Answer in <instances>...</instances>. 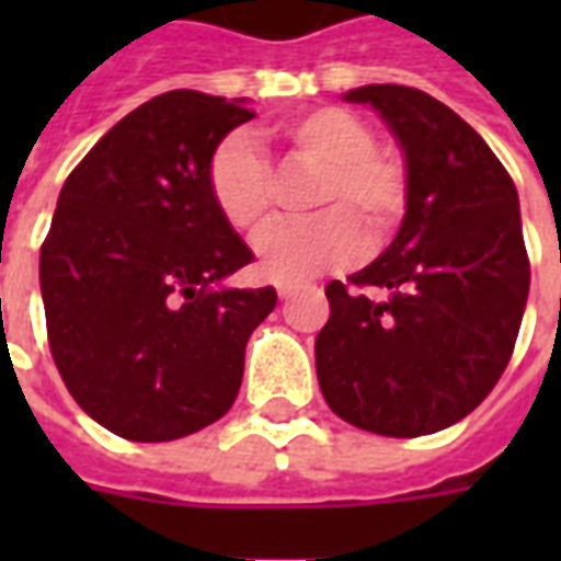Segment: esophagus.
I'll return each mask as SVG.
<instances>
[{"label":"esophagus","instance_id":"34e87169","mask_svg":"<svg viewBox=\"0 0 561 561\" xmlns=\"http://www.w3.org/2000/svg\"><path fill=\"white\" fill-rule=\"evenodd\" d=\"M276 294H279V300H288V297L294 294V285H285V282H279V285H276Z\"/></svg>","mask_w":561,"mask_h":561}]
</instances>
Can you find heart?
I'll return each instance as SVG.
<instances>
[{"instance_id": "1", "label": "heart", "mask_w": 561, "mask_h": 561, "mask_svg": "<svg viewBox=\"0 0 561 561\" xmlns=\"http://www.w3.org/2000/svg\"><path fill=\"white\" fill-rule=\"evenodd\" d=\"M282 135L297 159L318 168L309 219L270 225L257 237L261 273L273 282H304L345 267L360 252V226L369 240L393 231L405 207L400 161L376 149V135L345 107H316L291 116ZM207 188L233 231L257 233L270 216V168L245 131H231L213 149Z\"/></svg>"}]
</instances>
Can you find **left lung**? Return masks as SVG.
<instances>
[{
    "label": "left lung",
    "instance_id": "8db88e82",
    "mask_svg": "<svg viewBox=\"0 0 561 561\" xmlns=\"http://www.w3.org/2000/svg\"><path fill=\"white\" fill-rule=\"evenodd\" d=\"M342 99L369 104L400 144L405 216L393 243L348 276L352 288H324L318 385L366 433H438L486 400L517 342L529 297L517 188L486 140L433 95L369 83Z\"/></svg>",
    "mask_w": 561,
    "mask_h": 561
}]
</instances>
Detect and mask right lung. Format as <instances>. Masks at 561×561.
Instances as JSON below:
<instances>
[{"label": "right lung", "instance_id": "add662e5", "mask_svg": "<svg viewBox=\"0 0 561 561\" xmlns=\"http://www.w3.org/2000/svg\"><path fill=\"white\" fill-rule=\"evenodd\" d=\"M245 99L173 90L123 116L56 201L42 300L56 369L92 421L171 442L219 421L273 288H231L252 249L207 188L213 149L252 119Z\"/></svg>", "mask_w": 561, "mask_h": 561}]
</instances>
